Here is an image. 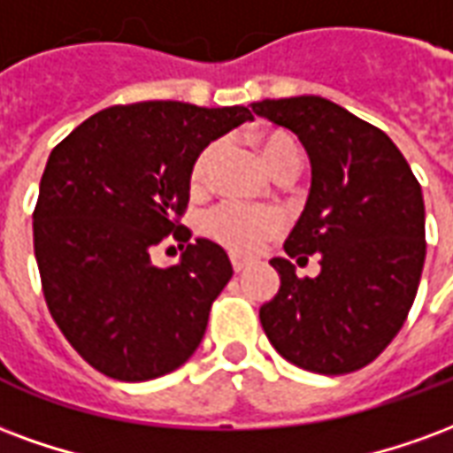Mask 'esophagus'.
<instances>
[{
  "label": "esophagus",
  "instance_id": "esophagus-1",
  "mask_svg": "<svg viewBox=\"0 0 453 453\" xmlns=\"http://www.w3.org/2000/svg\"><path fill=\"white\" fill-rule=\"evenodd\" d=\"M247 266H250V262L247 259H240V257H233V269H235V274H242Z\"/></svg>",
  "mask_w": 453,
  "mask_h": 453
}]
</instances>
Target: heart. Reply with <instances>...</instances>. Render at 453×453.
<instances>
[{
	"label": "heart",
	"mask_w": 453,
	"mask_h": 453,
	"mask_svg": "<svg viewBox=\"0 0 453 453\" xmlns=\"http://www.w3.org/2000/svg\"><path fill=\"white\" fill-rule=\"evenodd\" d=\"M220 142H211L201 150V155L191 167V187L203 188L216 165ZM262 155L272 172L296 165L298 167V145L286 133H269L262 140ZM203 230L211 240H216L235 255H255L269 237L281 230V218L269 208H252L242 203H220L203 220Z\"/></svg>",
	"instance_id": "b5f03b06"
}]
</instances>
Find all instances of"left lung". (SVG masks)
<instances>
[{"mask_svg": "<svg viewBox=\"0 0 453 453\" xmlns=\"http://www.w3.org/2000/svg\"><path fill=\"white\" fill-rule=\"evenodd\" d=\"M252 111L298 135L311 191L274 257L279 294L259 308L274 349L325 376L366 366L405 323L425 266V201L393 140L323 96L265 99ZM321 255L298 280L291 258Z\"/></svg>", "mask_w": 453, "mask_h": 453, "instance_id": "1", "label": "left lung"}]
</instances>
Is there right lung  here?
Masks as SVG:
<instances>
[{
    "instance_id": "add662e5",
    "label": "right lung",
    "mask_w": 453,
    "mask_h": 453,
    "mask_svg": "<svg viewBox=\"0 0 453 453\" xmlns=\"http://www.w3.org/2000/svg\"><path fill=\"white\" fill-rule=\"evenodd\" d=\"M252 119L245 106H111L50 152L34 211L45 303L104 376L157 379L203 340L211 303L233 276L226 250L196 240L172 267H155L149 252L167 236L188 242L177 218L188 203L194 162Z\"/></svg>"
}]
</instances>
